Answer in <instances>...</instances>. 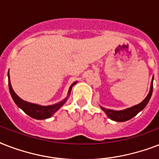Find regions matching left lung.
<instances>
[{"label":"left lung","mask_w":159,"mask_h":159,"mask_svg":"<svg viewBox=\"0 0 159 159\" xmlns=\"http://www.w3.org/2000/svg\"><path fill=\"white\" fill-rule=\"evenodd\" d=\"M153 79H152V82H151L150 90H149L148 96L139 104L132 106V107H129V108L125 109V110H122V111H114V110L106 109L105 107H102V106H101V108L106 114V116H108L109 118L112 120L118 121V122H123V121L130 120L131 118L134 117L139 112H140L147 106V104L149 102L151 96H152V93H153Z\"/></svg>","instance_id":"obj_1"}]
</instances>
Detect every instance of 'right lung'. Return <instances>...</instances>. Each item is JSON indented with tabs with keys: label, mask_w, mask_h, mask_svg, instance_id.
Instances as JSON below:
<instances>
[{
	"label": "right lung",
	"mask_w": 159,
	"mask_h": 159,
	"mask_svg": "<svg viewBox=\"0 0 159 159\" xmlns=\"http://www.w3.org/2000/svg\"><path fill=\"white\" fill-rule=\"evenodd\" d=\"M77 83V82H73L71 87H69L68 92H67V97L58 103H56L54 105H51V106H40V105L34 104V103H30V102H27L25 101H24L21 98L16 95V93L14 92V90L12 89L11 84V80H10V76H9L8 72V84H9V89H10V92H11V97L15 102L17 106L22 110L25 114H27L29 116H30L32 118L36 119V120H44V119H48L49 117L53 116V114L58 110V109L64 104L65 102H67L68 96L71 93L72 87Z\"/></svg>",
	"instance_id": "right-lung-1"
}]
</instances>
